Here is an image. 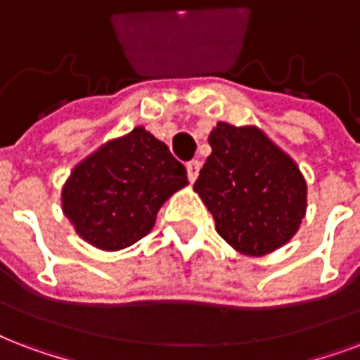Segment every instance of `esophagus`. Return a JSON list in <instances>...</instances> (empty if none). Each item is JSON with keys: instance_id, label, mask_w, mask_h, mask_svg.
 <instances>
[{"instance_id": "esophagus-1", "label": "esophagus", "mask_w": 360, "mask_h": 360, "mask_svg": "<svg viewBox=\"0 0 360 360\" xmlns=\"http://www.w3.org/2000/svg\"><path fill=\"white\" fill-rule=\"evenodd\" d=\"M200 168H202V164H200L198 160H192L186 164V175H188V181H191V183L196 181V177H198L200 174Z\"/></svg>"}]
</instances>
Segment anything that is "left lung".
<instances>
[{
	"label": "left lung",
	"mask_w": 360,
	"mask_h": 360,
	"mask_svg": "<svg viewBox=\"0 0 360 360\" xmlns=\"http://www.w3.org/2000/svg\"><path fill=\"white\" fill-rule=\"evenodd\" d=\"M194 191L217 234L245 257H264L292 240L308 207L296 162L259 126L217 122Z\"/></svg>",
	"instance_id": "left-lung-1"
}]
</instances>
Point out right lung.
Returning <instances> with one entry per match:
<instances>
[{"mask_svg":"<svg viewBox=\"0 0 360 360\" xmlns=\"http://www.w3.org/2000/svg\"><path fill=\"white\" fill-rule=\"evenodd\" d=\"M186 185L168 145L136 126L77 164L62 186V211L86 243L120 251L149 234L164 202Z\"/></svg>","mask_w":360,"mask_h":360,"instance_id":"1","label":"right lung"}]
</instances>
